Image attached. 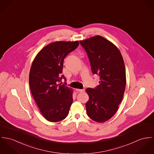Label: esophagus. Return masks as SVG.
<instances>
[{"label": "esophagus", "mask_w": 154, "mask_h": 154, "mask_svg": "<svg viewBox=\"0 0 154 154\" xmlns=\"http://www.w3.org/2000/svg\"><path fill=\"white\" fill-rule=\"evenodd\" d=\"M76 90V91H78V92H80V93H82V92H84L85 91V89H78V88H77V89H75Z\"/></svg>", "instance_id": "obj_1"}]
</instances>
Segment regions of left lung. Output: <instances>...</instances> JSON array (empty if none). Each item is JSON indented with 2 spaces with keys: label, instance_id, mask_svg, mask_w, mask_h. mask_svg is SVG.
Listing matches in <instances>:
<instances>
[{
  "label": "left lung",
  "instance_id": "8db88e82",
  "mask_svg": "<svg viewBox=\"0 0 154 154\" xmlns=\"http://www.w3.org/2000/svg\"><path fill=\"white\" fill-rule=\"evenodd\" d=\"M87 54L93 74L100 77L99 85L87 88L85 104L88 117L97 122L110 119L117 112L126 87V72L119 49L110 41L96 35L80 41Z\"/></svg>",
  "mask_w": 154,
  "mask_h": 154
}]
</instances>
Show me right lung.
Instances as JSON below:
<instances>
[{
  "instance_id": "obj_1",
  "label": "right lung",
  "mask_w": 154,
  "mask_h": 154,
  "mask_svg": "<svg viewBox=\"0 0 154 154\" xmlns=\"http://www.w3.org/2000/svg\"><path fill=\"white\" fill-rule=\"evenodd\" d=\"M79 45L78 41H57L45 46L35 57L29 72L32 94L43 116L57 122L68 115L73 101L72 90L61 85L64 58Z\"/></svg>"
}]
</instances>
